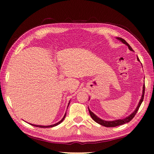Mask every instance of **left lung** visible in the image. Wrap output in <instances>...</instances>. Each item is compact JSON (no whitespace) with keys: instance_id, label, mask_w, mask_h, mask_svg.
Masks as SVG:
<instances>
[{"instance_id":"1","label":"left lung","mask_w":154,"mask_h":154,"mask_svg":"<svg viewBox=\"0 0 154 154\" xmlns=\"http://www.w3.org/2000/svg\"><path fill=\"white\" fill-rule=\"evenodd\" d=\"M117 38H118V39H119V41H121L123 43L126 44V45L128 47V48L130 49V50L132 51V48H131V47H130V45H129V44L124 39H123V38H120V37H118ZM137 59H138V60L140 61L138 57H137ZM145 85H143V95L141 96V98H140V100L139 101V105H138L137 107L136 108V109H135L133 113H132L131 115H130L128 117H127V118H126L125 119H118V120H115V121H105V120H103V119H100L99 118H98V117L96 116L94 113H93L90 110L89 108H88V110H89V113H90L91 118H92L93 119V120H94L96 122V123H98L99 124L102 125V126H105V127H116V126H121V125H122V124H126V123H128V122H129L130 121H131L132 119H133V118L135 116V115H136V113H137L138 110H139V109L140 107V105H141L142 102L143 101V98H144V94H145Z\"/></svg>"}]
</instances>
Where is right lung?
I'll use <instances>...</instances> for the list:
<instances>
[{
	"label": "right lung",
	"instance_id": "add662e5",
	"mask_svg": "<svg viewBox=\"0 0 154 154\" xmlns=\"http://www.w3.org/2000/svg\"><path fill=\"white\" fill-rule=\"evenodd\" d=\"M65 116H66V113H65L64 116V118L62 119V120H60V121L59 122H58V123H56V124H54V125H51V126H38V125H34V124H31V125H32V126H36V127H38V128H51V127L56 126H57V125H58V124H60L61 122H62V121L64 120V118H65Z\"/></svg>",
	"mask_w": 154,
	"mask_h": 154
}]
</instances>
